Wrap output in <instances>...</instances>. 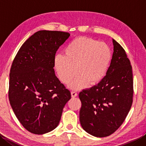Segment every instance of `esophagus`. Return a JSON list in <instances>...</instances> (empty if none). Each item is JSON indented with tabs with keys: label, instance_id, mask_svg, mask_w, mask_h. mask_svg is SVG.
<instances>
[{
	"label": "esophagus",
	"instance_id": "esophagus-1",
	"mask_svg": "<svg viewBox=\"0 0 146 146\" xmlns=\"http://www.w3.org/2000/svg\"><path fill=\"white\" fill-rule=\"evenodd\" d=\"M71 97L75 98V97H76L77 95H78V94H77V93L75 92H71Z\"/></svg>",
	"mask_w": 146,
	"mask_h": 146
}]
</instances>
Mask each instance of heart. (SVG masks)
I'll list each match as a JSON object with an SVG mask.
<instances>
[{"mask_svg":"<svg viewBox=\"0 0 146 146\" xmlns=\"http://www.w3.org/2000/svg\"><path fill=\"white\" fill-rule=\"evenodd\" d=\"M108 45L85 36L74 39L64 49V56L58 54L54 59V68L58 78L68 84L76 73L78 75L71 84L78 90L88 84H97L106 75L111 60Z\"/></svg>","mask_w":146,"mask_h":146,"instance_id":"obj_1","label":"heart"}]
</instances>
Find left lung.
Listing matches in <instances>:
<instances>
[{"label":"left lung","mask_w":146,"mask_h":146,"mask_svg":"<svg viewBox=\"0 0 146 146\" xmlns=\"http://www.w3.org/2000/svg\"><path fill=\"white\" fill-rule=\"evenodd\" d=\"M113 52L106 75L97 85L80 93V121L85 131L97 137L113 134L122 124L132 104L131 62L122 46L113 39Z\"/></svg>","instance_id":"1"}]
</instances>
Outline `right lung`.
I'll use <instances>...</instances> for the list:
<instances>
[{
	"instance_id": "obj_1",
	"label": "right lung",
	"mask_w": 146,
	"mask_h": 146,
	"mask_svg": "<svg viewBox=\"0 0 146 146\" xmlns=\"http://www.w3.org/2000/svg\"><path fill=\"white\" fill-rule=\"evenodd\" d=\"M70 35L39 31L24 42L12 63L9 99L23 126L35 134L54 129L70 92L55 75L54 59Z\"/></svg>"
}]
</instances>
